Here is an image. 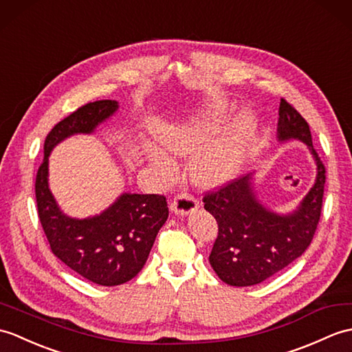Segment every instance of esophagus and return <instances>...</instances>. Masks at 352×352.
<instances>
[{"instance_id": "1", "label": "esophagus", "mask_w": 352, "mask_h": 352, "mask_svg": "<svg viewBox=\"0 0 352 352\" xmlns=\"http://www.w3.org/2000/svg\"><path fill=\"white\" fill-rule=\"evenodd\" d=\"M169 210L178 216H187L198 210V202H196V199L190 195L179 193L174 196V199L170 201Z\"/></svg>"}]
</instances>
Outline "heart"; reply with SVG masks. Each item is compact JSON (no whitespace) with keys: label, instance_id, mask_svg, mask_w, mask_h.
<instances>
[{"label":"heart","instance_id":"b5f03b06","mask_svg":"<svg viewBox=\"0 0 352 352\" xmlns=\"http://www.w3.org/2000/svg\"><path fill=\"white\" fill-rule=\"evenodd\" d=\"M225 118L226 109L222 106H213L204 116L193 117L169 129L160 136V141L168 150L187 156L208 144ZM255 118L250 113H241L240 117H236L228 126L225 133L207 151L192 162L190 177L193 183L204 189H213L231 182L241 169L244 153L255 135ZM148 156L154 165L166 170L168 174L173 173V162L162 151L150 150Z\"/></svg>","mask_w":352,"mask_h":352}]
</instances>
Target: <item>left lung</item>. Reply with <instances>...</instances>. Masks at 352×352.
Wrapping results in <instances>:
<instances>
[{
    "instance_id": "8db88e82",
    "label": "left lung",
    "mask_w": 352,
    "mask_h": 352,
    "mask_svg": "<svg viewBox=\"0 0 352 352\" xmlns=\"http://www.w3.org/2000/svg\"><path fill=\"white\" fill-rule=\"evenodd\" d=\"M277 139L301 141L316 165L314 186L291 213L280 214L258 199L253 174L236 178L217 192L204 196L206 208L216 219L219 234L210 264L220 280L231 287H252L280 272L303 255L320 222L325 168L314 148L306 120L280 99Z\"/></svg>"
}]
</instances>
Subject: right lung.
<instances>
[{"instance_id":"1","label":"right lung","mask_w":352,"mask_h":352,"mask_svg":"<svg viewBox=\"0 0 352 352\" xmlns=\"http://www.w3.org/2000/svg\"><path fill=\"white\" fill-rule=\"evenodd\" d=\"M118 111L116 100L87 103L56 124L45 141V159L36 177L40 223L54 255L89 282L126 283L141 272L160 228L168 219L162 195L121 193L100 214L70 217L49 189V154L73 135H91Z\"/></svg>"}]
</instances>
